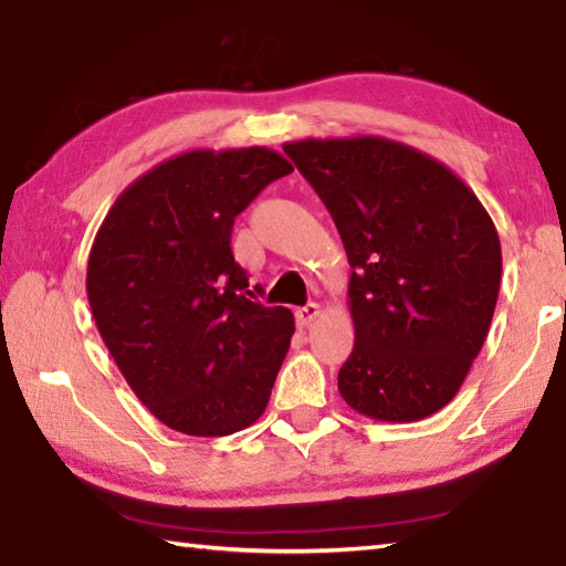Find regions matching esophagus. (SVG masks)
I'll list each match as a JSON object with an SVG mask.
<instances>
[{
	"label": "esophagus",
	"mask_w": 566,
	"mask_h": 566,
	"mask_svg": "<svg viewBox=\"0 0 566 566\" xmlns=\"http://www.w3.org/2000/svg\"><path fill=\"white\" fill-rule=\"evenodd\" d=\"M318 316H321V306L314 304V302L302 306V308H296V324L298 326H312Z\"/></svg>",
	"instance_id": "obj_1"
}]
</instances>
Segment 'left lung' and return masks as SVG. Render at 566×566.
Masks as SVG:
<instances>
[{"label":"left lung","mask_w":566,"mask_h":566,"mask_svg":"<svg viewBox=\"0 0 566 566\" xmlns=\"http://www.w3.org/2000/svg\"><path fill=\"white\" fill-rule=\"evenodd\" d=\"M338 228L356 346L338 390L380 422H419L453 400L489 336L501 240L444 164L382 137L284 144Z\"/></svg>","instance_id":"obj_1"}]
</instances>
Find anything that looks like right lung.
<instances>
[{
	"mask_svg": "<svg viewBox=\"0 0 566 566\" xmlns=\"http://www.w3.org/2000/svg\"><path fill=\"white\" fill-rule=\"evenodd\" d=\"M286 174L264 147L186 151L127 186L97 230L87 302L99 336L142 405L181 434H235L270 402L294 316L252 302L230 235Z\"/></svg>",
	"mask_w": 566,
	"mask_h": 566,
	"instance_id": "right-lung-1",
	"label": "right lung"
}]
</instances>
